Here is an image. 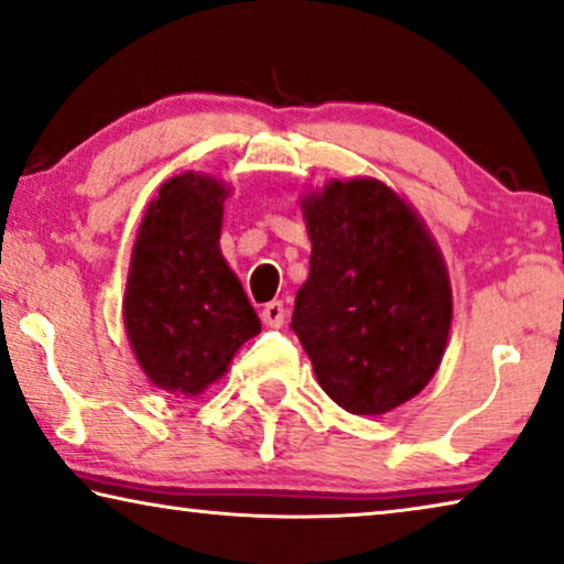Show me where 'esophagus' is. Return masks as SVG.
<instances>
[{
	"label": "esophagus",
	"instance_id": "obj_1",
	"mask_svg": "<svg viewBox=\"0 0 564 564\" xmlns=\"http://www.w3.org/2000/svg\"><path fill=\"white\" fill-rule=\"evenodd\" d=\"M260 318H263V324L271 326V329H281V326L285 324V306L281 304V301H271V304H265Z\"/></svg>",
	"mask_w": 564,
	"mask_h": 564
}]
</instances>
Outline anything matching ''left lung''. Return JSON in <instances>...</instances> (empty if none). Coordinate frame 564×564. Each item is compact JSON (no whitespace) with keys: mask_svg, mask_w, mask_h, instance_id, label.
<instances>
[{"mask_svg":"<svg viewBox=\"0 0 564 564\" xmlns=\"http://www.w3.org/2000/svg\"><path fill=\"white\" fill-rule=\"evenodd\" d=\"M308 279L291 329L336 405L382 415L431 382L451 329L443 258L417 215L375 180L304 202Z\"/></svg>","mask_w":564,"mask_h":564,"instance_id":"left-lung-1","label":"left lung"}]
</instances>
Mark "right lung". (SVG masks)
I'll use <instances>...</instances> for the list:
<instances>
[{"mask_svg": "<svg viewBox=\"0 0 564 564\" xmlns=\"http://www.w3.org/2000/svg\"><path fill=\"white\" fill-rule=\"evenodd\" d=\"M225 195L213 176H174L149 205L133 246L126 334L149 380L172 394H199L260 332L220 253Z\"/></svg>", "mask_w": 564, "mask_h": 564, "instance_id": "obj_1", "label": "right lung"}]
</instances>
